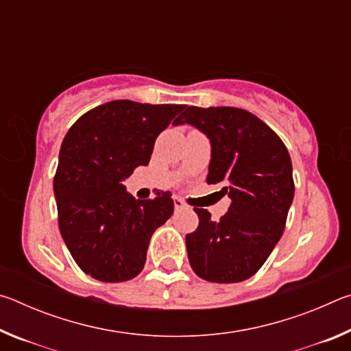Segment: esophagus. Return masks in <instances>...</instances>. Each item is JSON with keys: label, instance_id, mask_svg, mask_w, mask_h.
Returning <instances> with one entry per match:
<instances>
[{"label": "esophagus", "instance_id": "1", "mask_svg": "<svg viewBox=\"0 0 351 351\" xmlns=\"http://www.w3.org/2000/svg\"><path fill=\"white\" fill-rule=\"evenodd\" d=\"M173 203H175V209H176V210L186 209V207H187V204L184 203V201H182L181 198H178V197H175V198H173Z\"/></svg>", "mask_w": 351, "mask_h": 351}]
</instances>
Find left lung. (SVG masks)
<instances>
[{
  "label": "left lung",
  "mask_w": 351,
  "mask_h": 351,
  "mask_svg": "<svg viewBox=\"0 0 351 351\" xmlns=\"http://www.w3.org/2000/svg\"><path fill=\"white\" fill-rule=\"evenodd\" d=\"M190 123L210 141L207 184H223L229 210L212 221L195 209L199 224L187 234L189 261L207 282L235 283L252 277L283 234L294 198L293 164L282 139L252 112L234 106H187Z\"/></svg>",
  "instance_id": "left-lung-1"
}]
</instances>
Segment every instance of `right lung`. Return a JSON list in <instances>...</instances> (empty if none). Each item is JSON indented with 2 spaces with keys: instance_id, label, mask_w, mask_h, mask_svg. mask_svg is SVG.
<instances>
[{
  "instance_id": "add662e5",
  "label": "right lung",
  "mask_w": 351,
  "mask_h": 351,
  "mask_svg": "<svg viewBox=\"0 0 351 351\" xmlns=\"http://www.w3.org/2000/svg\"><path fill=\"white\" fill-rule=\"evenodd\" d=\"M186 105L112 100L85 112L62 142L54 176L58 228L85 274L127 282L144 269L154 230L173 213L170 192L136 199L122 181L150 161L154 141Z\"/></svg>"
}]
</instances>
